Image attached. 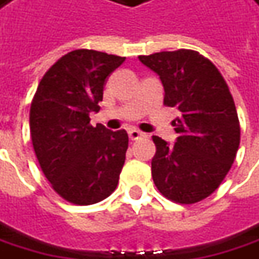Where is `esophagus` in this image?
<instances>
[{"label": "esophagus", "instance_id": "34e87169", "mask_svg": "<svg viewBox=\"0 0 259 259\" xmlns=\"http://www.w3.org/2000/svg\"><path fill=\"white\" fill-rule=\"evenodd\" d=\"M128 137H130V140L137 141V140H140V138H142V137H145V134L134 128V130H130V131H128Z\"/></svg>", "mask_w": 259, "mask_h": 259}]
</instances>
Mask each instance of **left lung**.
Segmentation results:
<instances>
[{"label":"left lung","instance_id":"1","mask_svg":"<svg viewBox=\"0 0 259 259\" xmlns=\"http://www.w3.org/2000/svg\"><path fill=\"white\" fill-rule=\"evenodd\" d=\"M138 58L161 79L164 104L180 111L172 121L178 134L174 145L152 137L154 184L165 198L195 204L220 187L237 155L241 130L232 95L217 67L197 51Z\"/></svg>","mask_w":259,"mask_h":259}]
</instances>
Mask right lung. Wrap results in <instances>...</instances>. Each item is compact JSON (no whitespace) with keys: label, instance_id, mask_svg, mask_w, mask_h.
I'll list each match as a JSON object with an SVG mask.
<instances>
[{"label":"right lung","instance_id":"1","mask_svg":"<svg viewBox=\"0 0 259 259\" xmlns=\"http://www.w3.org/2000/svg\"><path fill=\"white\" fill-rule=\"evenodd\" d=\"M124 57L75 50L65 54L39 81L29 109L34 151L55 192L77 205L109 197L125 162L128 134L90 124L98 112L105 79Z\"/></svg>","mask_w":259,"mask_h":259}]
</instances>
